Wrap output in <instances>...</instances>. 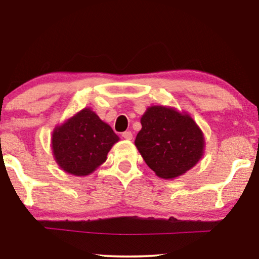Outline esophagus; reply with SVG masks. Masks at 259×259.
<instances>
[{"label":"esophagus","instance_id":"34e87169","mask_svg":"<svg viewBox=\"0 0 259 259\" xmlns=\"http://www.w3.org/2000/svg\"><path fill=\"white\" fill-rule=\"evenodd\" d=\"M122 138L126 140H132L133 134H132V132H130V131H126V132L122 133Z\"/></svg>","mask_w":259,"mask_h":259}]
</instances>
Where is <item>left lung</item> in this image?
<instances>
[{"instance_id": "8db88e82", "label": "left lung", "mask_w": 259, "mask_h": 259, "mask_svg": "<svg viewBox=\"0 0 259 259\" xmlns=\"http://www.w3.org/2000/svg\"><path fill=\"white\" fill-rule=\"evenodd\" d=\"M140 122L141 130L134 144L159 178L183 176L203 157L204 134L186 112L167 106H151Z\"/></svg>"}]
</instances>
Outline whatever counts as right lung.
<instances>
[{"instance_id":"right-lung-1","label":"right lung","mask_w":259,"mask_h":259,"mask_svg":"<svg viewBox=\"0 0 259 259\" xmlns=\"http://www.w3.org/2000/svg\"><path fill=\"white\" fill-rule=\"evenodd\" d=\"M119 140L108 123L90 107H84L55 127L52 151L60 168L69 175L84 177L104 164Z\"/></svg>"}]
</instances>
